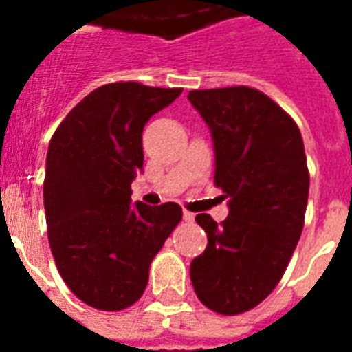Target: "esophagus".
<instances>
[{"label": "esophagus", "instance_id": "1", "mask_svg": "<svg viewBox=\"0 0 352 352\" xmlns=\"http://www.w3.org/2000/svg\"><path fill=\"white\" fill-rule=\"evenodd\" d=\"M183 219L186 222H192L194 221V213H190V211H183Z\"/></svg>", "mask_w": 352, "mask_h": 352}]
</instances>
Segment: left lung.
<instances>
[{
    "label": "left lung",
    "instance_id": "1",
    "mask_svg": "<svg viewBox=\"0 0 352 352\" xmlns=\"http://www.w3.org/2000/svg\"><path fill=\"white\" fill-rule=\"evenodd\" d=\"M188 100L211 130L214 184L228 198L222 224L196 217L207 234L192 260L199 302L239 315L272 294L302 236L309 171L300 128L256 88L190 90Z\"/></svg>",
    "mask_w": 352,
    "mask_h": 352
}]
</instances>
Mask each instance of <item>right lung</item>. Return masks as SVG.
Returning <instances> with one entry per match:
<instances>
[{"label":"right lung","mask_w":352,"mask_h":352,"mask_svg":"<svg viewBox=\"0 0 352 352\" xmlns=\"http://www.w3.org/2000/svg\"><path fill=\"white\" fill-rule=\"evenodd\" d=\"M183 88L111 82L77 103L58 126L43 184L54 262L73 294L101 311H120L145 292L148 267L183 219L168 201L131 206L143 169V128Z\"/></svg>","instance_id":"1"}]
</instances>
